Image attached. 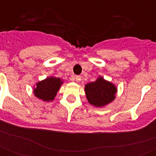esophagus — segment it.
I'll return each mask as SVG.
<instances>
[{
  "instance_id": "34e87169",
  "label": "esophagus",
  "mask_w": 156,
  "mask_h": 156,
  "mask_svg": "<svg viewBox=\"0 0 156 156\" xmlns=\"http://www.w3.org/2000/svg\"><path fill=\"white\" fill-rule=\"evenodd\" d=\"M73 80H75L77 83H79L81 81V77L80 76H75V77L73 78Z\"/></svg>"
}]
</instances>
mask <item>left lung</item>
<instances>
[{"mask_svg":"<svg viewBox=\"0 0 156 156\" xmlns=\"http://www.w3.org/2000/svg\"><path fill=\"white\" fill-rule=\"evenodd\" d=\"M116 86L103 77H99L95 82L85 85L86 97L89 104L96 108H102L112 102L116 98Z\"/></svg>","mask_w":156,"mask_h":156,"instance_id":"obj_1","label":"left lung"}]
</instances>
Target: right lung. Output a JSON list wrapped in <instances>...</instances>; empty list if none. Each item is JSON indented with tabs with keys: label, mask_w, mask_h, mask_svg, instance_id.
Returning <instances> with one entry per match:
<instances>
[{
	"label": "right lung",
	"mask_w": 156,
	"mask_h": 156,
	"mask_svg": "<svg viewBox=\"0 0 156 156\" xmlns=\"http://www.w3.org/2000/svg\"><path fill=\"white\" fill-rule=\"evenodd\" d=\"M63 83V80L56 77H48L35 84L34 95L40 100L50 102L56 97L57 91Z\"/></svg>",
	"instance_id": "obj_1"
}]
</instances>
